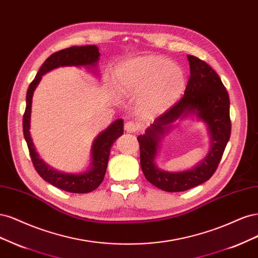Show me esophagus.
<instances>
[{
  "mask_svg": "<svg viewBox=\"0 0 258 258\" xmlns=\"http://www.w3.org/2000/svg\"><path fill=\"white\" fill-rule=\"evenodd\" d=\"M124 128H125V131L128 133H135L138 131V125L133 121H128L124 124Z\"/></svg>",
  "mask_w": 258,
  "mask_h": 258,
  "instance_id": "obj_1",
  "label": "esophagus"
}]
</instances>
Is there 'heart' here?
<instances>
[{"label":"heart","mask_w":258,"mask_h":258,"mask_svg":"<svg viewBox=\"0 0 258 258\" xmlns=\"http://www.w3.org/2000/svg\"><path fill=\"white\" fill-rule=\"evenodd\" d=\"M122 95H139L138 108L145 115H159L176 103L185 87L184 73L170 60L148 55L124 62L117 72Z\"/></svg>","instance_id":"heart-1"}]
</instances>
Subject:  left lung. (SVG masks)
<instances>
[{"label":"left lung","mask_w":258,"mask_h":258,"mask_svg":"<svg viewBox=\"0 0 258 258\" xmlns=\"http://www.w3.org/2000/svg\"><path fill=\"white\" fill-rule=\"evenodd\" d=\"M190 76L184 95L167 111L156 118L144 135L137 137L140 166L146 179L165 192H183L209 180L217 170L230 137L229 96L219 75L211 66L194 55H187ZM196 114L208 125L212 149L205 159L192 170L169 173L160 170L154 159L160 137L170 124L187 115Z\"/></svg>","instance_id":"8db88e82"}]
</instances>
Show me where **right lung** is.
Returning <instances> with one entry per match:
<instances>
[{
    "label": "right lung",
    "instance_id": "obj_1",
    "mask_svg": "<svg viewBox=\"0 0 258 258\" xmlns=\"http://www.w3.org/2000/svg\"><path fill=\"white\" fill-rule=\"evenodd\" d=\"M99 54L101 53L98 52V48L95 45L74 46L52 53L41 65L34 80L30 84L27 92V106L23 114L22 126L24 139L28 144L33 165L39 176L48 183L70 193L84 194L92 192L102 183L107 169L108 159L110 155V149L114 141L123 134V120H115L95 138L92 150H91L92 163L88 171L84 173H65L53 169L39 159V155L33 145L30 135L32 97L44 74L53 69L62 68V66H87V68L96 69Z\"/></svg>",
    "mask_w": 258,
    "mask_h": 258
}]
</instances>
